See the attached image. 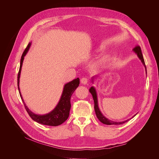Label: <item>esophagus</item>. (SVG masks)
Segmentation results:
<instances>
[{"mask_svg":"<svg viewBox=\"0 0 159 159\" xmlns=\"http://www.w3.org/2000/svg\"><path fill=\"white\" fill-rule=\"evenodd\" d=\"M80 81H81V83L83 84H84V85H85V84H87L88 82V79L86 78V77L82 78L81 80H80Z\"/></svg>","mask_w":159,"mask_h":159,"instance_id":"1","label":"esophagus"}]
</instances>
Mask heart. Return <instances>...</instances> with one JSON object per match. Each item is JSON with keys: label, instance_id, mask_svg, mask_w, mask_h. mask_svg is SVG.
I'll use <instances>...</instances> for the list:
<instances>
[{"label": "heart", "instance_id": "obj_1", "mask_svg": "<svg viewBox=\"0 0 159 159\" xmlns=\"http://www.w3.org/2000/svg\"><path fill=\"white\" fill-rule=\"evenodd\" d=\"M101 48H98L97 49V51H100ZM109 60V57L106 56V57H104L102 59V60L100 61H99V62L98 63V66H102L103 65H104L105 63L107 62V61Z\"/></svg>", "mask_w": 159, "mask_h": 159}]
</instances>
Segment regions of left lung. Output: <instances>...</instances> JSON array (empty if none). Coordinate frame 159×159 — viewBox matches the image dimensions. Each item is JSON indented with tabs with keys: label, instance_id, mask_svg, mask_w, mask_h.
I'll return each mask as SVG.
<instances>
[{
	"label": "left lung",
	"instance_id": "obj_1",
	"mask_svg": "<svg viewBox=\"0 0 159 159\" xmlns=\"http://www.w3.org/2000/svg\"><path fill=\"white\" fill-rule=\"evenodd\" d=\"M133 52L135 53V54H137V57H139V59L141 61L143 65H144V68H145V70L146 71V65H145V62H144V58H143V54H142V52H141V49L140 48V47L139 46H137L135 47L134 49H133ZM146 74H147V72L146 71ZM99 76L98 75H95V76H93L92 78H91V80H92V83L94 82V79H97V77H98ZM89 92L91 93V94H92L93 96V100H94V111H95V113H96V115H97V117L98 118V119L100 120V122H102V123L105 124V125H121V124H123L126 121H129L130 120H131L132 118H133L134 116L136 115L135 114L133 117H132L131 118L127 120H125V121H120V122H117V121H112V120H109L108 118H107L106 117H105V116L103 115V114L101 112L100 109H99V107H98V97H97V91H96V89H95L94 87L92 86L91 87V88L89 89Z\"/></svg>",
	"mask_w": 159,
	"mask_h": 159
}]
</instances>
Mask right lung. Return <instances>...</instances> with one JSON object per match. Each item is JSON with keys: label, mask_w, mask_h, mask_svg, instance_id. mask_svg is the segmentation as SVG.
Returning <instances> with one entry per match:
<instances>
[{"label": "right lung", "mask_w": 159, "mask_h": 159, "mask_svg": "<svg viewBox=\"0 0 159 159\" xmlns=\"http://www.w3.org/2000/svg\"><path fill=\"white\" fill-rule=\"evenodd\" d=\"M31 43L32 42H30V43L28 44L27 47H26L25 50L23 53L22 57H21L20 66V69L18 74V88L20 93V97L24 102L25 108L27 112H28L29 115L30 116V118L34 121H36L38 123L48 125V126H56L60 125L62 123H64L69 117L70 111L71 108L70 98L73 92L75 91L77 88L79 86L80 79L79 78H77L73 80L72 81L69 82L66 84H65L61 98L58 103L56 106V107L52 111L45 114H37L34 113L33 112H32L25 103L19 88L20 77L21 70H22L23 61L24 59V57L25 56V55L27 54V53L28 52L30 48Z\"/></svg>", "instance_id": "add662e5"}]
</instances>
